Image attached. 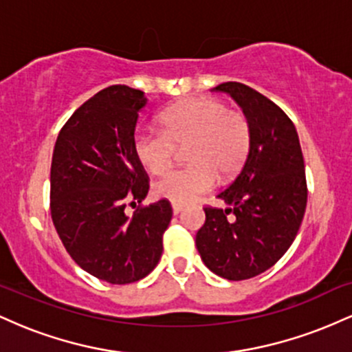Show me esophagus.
I'll use <instances>...</instances> for the list:
<instances>
[{
    "label": "esophagus",
    "instance_id": "obj_1",
    "mask_svg": "<svg viewBox=\"0 0 352 352\" xmlns=\"http://www.w3.org/2000/svg\"><path fill=\"white\" fill-rule=\"evenodd\" d=\"M182 210H184V205H180V204H173V205H172L173 215H179Z\"/></svg>",
    "mask_w": 352,
    "mask_h": 352
}]
</instances>
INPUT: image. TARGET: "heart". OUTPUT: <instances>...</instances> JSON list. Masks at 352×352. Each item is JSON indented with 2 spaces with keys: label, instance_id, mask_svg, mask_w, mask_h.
<instances>
[{
  "label": "heart",
  "instance_id": "1",
  "mask_svg": "<svg viewBox=\"0 0 352 352\" xmlns=\"http://www.w3.org/2000/svg\"><path fill=\"white\" fill-rule=\"evenodd\" d=\"M162 132L139 131L132 148L147 172L162 175L172 167L177 148H185L188 165L153 184V193L173 204H188L207 193L218 179H230L243 167L252 147V124L223 100L193 98L160 116Z\"/></svg>",
  "mask_w": 352,
  "mask_h": 352
}]
</instances>
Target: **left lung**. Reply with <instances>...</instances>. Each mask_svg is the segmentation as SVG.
Returning a JSON list of instances; mask_svg holds the SVG:
<instances>
[{
  "label": "left lung",
  "mask_w": 352,
  "mask_h": 352,
  "mask_svg": "<svg viewBox=\"0 0 352 352\" xmlns=\"http://www.w3.org/2000/svg\"><path fill=\"white\" fill-rule=\"evenodd\" d=\"M227 92L252 124V147L235 180L218 193L227 208L205 207L195 238L208 270L230 281L258 276L288 252L308 201L298 132L273 100L241 82L213 87Z\"/></svg>",
  "instance_id": "left-lung-1"
}]
</instances>
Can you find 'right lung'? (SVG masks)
<instances>
[{
  "label": "right lung",
  "mask_w": 352,
  "mask_h": 352,
  "mask_svg": "<svg viewBox=\"0 0 352 352\" xmlns=\"http://www.w3.org/2000/svg\"><path fill=\"white\" fill-rule=\"evenodd\" d=\"M147 99L122 84L92 96L60 129L51 162V218L84 272L112 285L147 276L162 256L168 200L142 205L148 175L137 160V117ZM131 204L132 216L124 213Z\"/></svg>",
  "instance_id": "right-lung-1"
}]
</instances>
